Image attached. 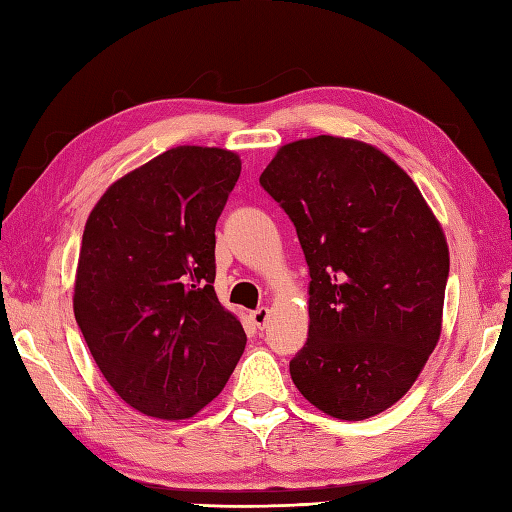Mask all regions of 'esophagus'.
Returning a JSON list of instances; mask_svg holds the SVG:
<instances>
[{"label":"esophagus","mask_w":512,"mask_h":512,"mask_svg":"<svg viewBox=\"0 0 512 512\" xmlns=\"http://www.w3.org/2000/svg\"><path fill=\"white\" fill-rule=\"evenodd\" d=\"M269 317H271V313H269V308L267 306H260L258 310H254L252 313V321H254V326L256 328H260L263 330L267 323H269Z\"/></svg>","instance_id":"esophagus-1"}]
</instances>
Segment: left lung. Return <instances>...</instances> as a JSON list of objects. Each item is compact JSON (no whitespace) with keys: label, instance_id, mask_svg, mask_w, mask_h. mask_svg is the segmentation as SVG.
<instances>
[{"label":"left lung","instance_id":"1","mask_svg":"<svg viewBox=\"0 0 512 512\" xmlns=\"http://www.w3.org/2000/svg\"><path fill=\"white\" fill-rule=\"evenodd\" d=\"M297 230L308 341L291 378L323 413L360 421L402 400L439 343L450 249L408 173L378 147L321 134L260 176Z\"/></svg>","mask_w":512,"mask_h":512}]
</instances>
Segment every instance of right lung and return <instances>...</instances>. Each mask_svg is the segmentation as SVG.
<instances>
[{"label": "right lung", "instance_id": "obj_1", "mask_svg": "<svg viewBox=\"0 0 512 512\" xmlns=\"http://www.w3.org/2000/svg\"><path fill=\"white\" fill-rule=\"evenodd\" d=\"M241 176L228 149L180 145L108 186L86 219L73 313L123 402L189 419L245 350L215 293V226Z\"/></svg>", "mask_w": 512, "mask_h": 512}]
</instances>
